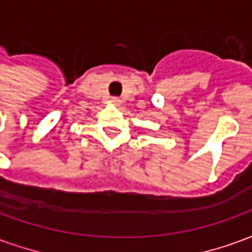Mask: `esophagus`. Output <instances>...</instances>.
Returning a JSON list of instances; mask_svg holds the SVG:
<instances>
[{
  "mask_svg": "<svg viewBox=\"0 0 252 252\" xmlns=\"http://www.w3.org/2000/svg\"><path fill=\"white\" fill-rule=\"evenodd\" d=\"M112 104H113V105H120V98H117V97H113V98H112Z\"/></svg>",
  "mask_w": 252,
  "mask_h": 252,
  "instance_id": "34e87169",
  "label": "esophagus"
}]
</instances>
